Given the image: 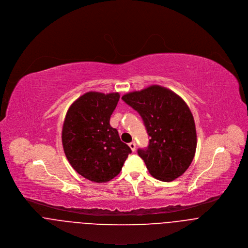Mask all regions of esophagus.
Wrapping results in <instances>:
<instances>
[{
  "label": "esophagus",
  "instance_id": "obj_1",
  "mask_svg": "<svg viewBox=\"0 0 248 248\" xmlns=\"http://www.w3.org/2000/svg\"><path fill=\"white\" fill-rule=\"evenodd\" d=\"M128 146H129V148L131 149L132 151H134V150L136 149V143H135L134 141H133V142H131V143H129V144H128Z\"/></svg>",
  "mask_w": 248,
  "mask_h": 248
}]
</instances>
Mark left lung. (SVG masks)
Wrapping results in <instances>:
<instances>
[{"label":"left lung","instance_id":"8db88e82","mask_svg":"<svg viewBox=\"0 0 248 248\" xmlns=\"http://www.w3.org/2000/svg\"><path fill=\"white\" fill-rule=\"evenodd\" d=\"M122 99L140 114L150 137L149 147L138 149L149 173L165 182L182 175L197 149L196 124L187 103L159 85L127 93Z\"/></svg>","mask_w":248,"mask_h":248}]
</instances>
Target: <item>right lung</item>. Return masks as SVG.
<instances>
[{
	"label": "right lung",
	"mask_w": 248,
	"mask_h": 248,
	"mask_svg": "<svg viewBox=\"0 0 248 248\" xmlns=\"http://www.w3.org/2000/svg\"><path fill=\"white\" fill-rule=\"evenodd\" d=\"M119 99V93H85L73 102L64 120L65 155L78 173L93 182L117 176L131 153L109 123Z\"/></svg>",
	"instance_id": "1"
}]
</instances>
